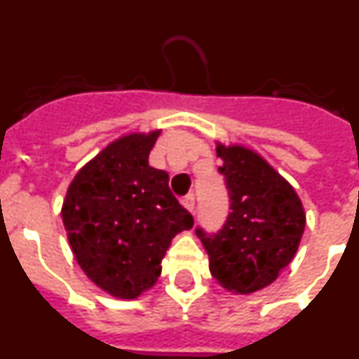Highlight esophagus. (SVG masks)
Listing matches in <instances>:
<instances>
[{"label": "esophagus", "mask_w": 359, "mask_h": 359, "mask_svg": "<svg viewBox=\"0 0 359 359\" xmlns=\"http://www.w3.org/2000/svg\"><path fill=\"white\" fill-rule=\"evenodd\" d=\"M182 205L187 208V210L190 212V214H192V212H194V208H196V201H194V198H192V196H187V198H183Z\"/></svg>", "instance_id": "obj_1"}]
</instances>
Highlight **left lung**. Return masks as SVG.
I'll list each match as a JSON object with an SVG mask.
<instances>
[{
    "label": "left lung",
    "instance_id": "8db88e82",
    "mask_svg": "<svg viewBox=\"0 0 359 359\" xmlns=\"http://www.w3.org/2000/svg\"><path fill=\"white\" fill-rule=\"evenodd\" d=\"M223 160L230 214L223 230H196L215 280L236 294H252L277 280L300 246L306 212L287 180L252 149L215 145Z\"/></svg>",
    "mask_w": 359,
    "mask_h": 359
}]
</instances>
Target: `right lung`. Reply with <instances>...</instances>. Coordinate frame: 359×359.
Segmentation results:
<instances>
[{"instance_id":"add662e5","label":"right lung","mask_w":359,"mask_h":359,"mask_svg":"<svg viewBox=\"0 0 359 359\" xmlns=\"http://www.w3.org/2000/svg\"><path fill=\"white\" fill-rule=\"evenodd\" d=\"M160 129L129 133L75 174L62 224L75 261L111 297L133 300L156 284L174 237L194 219L169 189V174L149 165Z\"/></svg>"}]
</instances>
